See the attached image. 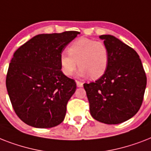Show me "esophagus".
Returning a JSON list of instances; mask_svg holds the SVG:
<instances>
[{"mask_svg": "<svg viewBox=\"0 0 151 151\" xmlns=\"http://www.w3.org/2000/svg\"><path fill=\"white\" fill-rule=\"evenodd\" d=\"M76 84H77V86L78 88H81L83 86V83L81 82V81H76Z\"/></svg>", "mask_w": 151, "mask_h": 151, "instance_id": "esophagus-1", "label": "esophagus"}]
</instances>
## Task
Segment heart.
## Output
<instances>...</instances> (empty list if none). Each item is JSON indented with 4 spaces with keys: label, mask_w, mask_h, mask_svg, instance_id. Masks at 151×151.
Returning <instances> with one entry per match:
<instances>
[{
    "label": "heart",
    "mask_w": 151,
    "mask_h": 151,
    "mask_svg": "<svg viewBox=\"0 0 151 151\" xmlns=\"http://www.w3.org/2000/svg\"><path fill=\"white\" fill-rule=\"evenodd\" d=\"M69 54L61 53L59 63L63 73L71 76L80 67L78 76L99 79L106 73L109 65L110 55L105 44L92 39L80 38L68 48Z\"/></svg>",
    "instance_id": "heart-1"
}]
</instances>
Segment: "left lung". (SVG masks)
Returning <instances> with one entry per match:
<instances>
[{"label":"left lung","instance_id":"1","mask_svg":"<svg viewBox=\"0 0 151 151\" xmlns=\"http://www.w3.org/2000/svg\"><path fill=\"white\" fill-rule=\"evenodd\" d=\"M109 50L107 70L95 82L85 83L90 114L104 124L126 122L138 112L143 103L147 77L133 48L112 35H101Z\"/></svg>","mask_w":151,"mask_h":151}]
</instances>
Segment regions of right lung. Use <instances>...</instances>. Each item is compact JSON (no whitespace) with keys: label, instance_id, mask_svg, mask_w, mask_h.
<instances>
[{"label":"right lung","instance_id":"obj_1","mask_svg":"<svg viewBox=\"0 0 151 151\" xmlns=\"http://www.w3.org/2000/svg\"><path fill=\"white\" fill-rule=\"evenodd\" d=\"M78 34H38L13 55L6 87L15 114L29 126L48 129L65 118L66 104L77 85L61 71L59 56Z\"/></svg>","mask_w":151,"mask_h":151}]
</instances>
